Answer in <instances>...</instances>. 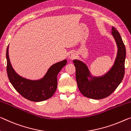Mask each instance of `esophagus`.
I'll use <instances>...</instances> for the list:
<instances>
[{"instance_id":"1","label":"esophagus","mask_w":131,"mask_h":131,"mask_svg":"<svg viewBox=\"0 0 131 131\" xmlns=\"http://www.w3.org/2000/svg\"><path fill=\"white\" fill-rule=\"evenodd\" d=\"M77 56V54H76L75 52L74 51H71V53H69V55H68V57H69L70 59L72 60L74 59Z\"/></svg>"}]
</instances>
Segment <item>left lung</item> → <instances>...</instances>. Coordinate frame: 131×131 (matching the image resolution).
Masks as SVG:
<instances>
[{
  "label": "left lung",
  "mask_w": 131,
  "mask_h": 131,
  "mask_svg": "<svg viewBox=\"0 0 131 131\" xmlns=\"http://www.w3.org/2000/svg\"><path fill=\"white\" fill-rule=\"evenodd\" d=\"M112 35L117 45L118 53L113 67L105 75L99 77H92L86 64L80 60H73L78 89L86 97L94 100L107 97L116 90L123 80L125 47L119 32L114 27H112ZM88 77L91 79L89 80Z\"/></svg>",
  "instance_id": "1"
}]
</instances>
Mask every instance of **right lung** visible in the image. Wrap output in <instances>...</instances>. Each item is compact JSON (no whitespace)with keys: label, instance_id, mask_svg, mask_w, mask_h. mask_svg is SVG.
I'll return each instance as SVG.
<instances>
[{"label":"right lung","instance_id":"1","mask_svg":"<svg viewBox=\"0 0 131 131\" xmlns=\"http://www.w3.org/2000/svg\"><path fill=\"white\" fill-rule=\"evenodd\" d=\"M7 73L15 89L24 98L31 101L40 102L49 99L57 87V75L67 64L64 60L51 66L43 78L30 80L18 75L12 67L9 57V46L6 50Z\"/></svg>","mask_w":131,"mask_h":131}]
</instances>
